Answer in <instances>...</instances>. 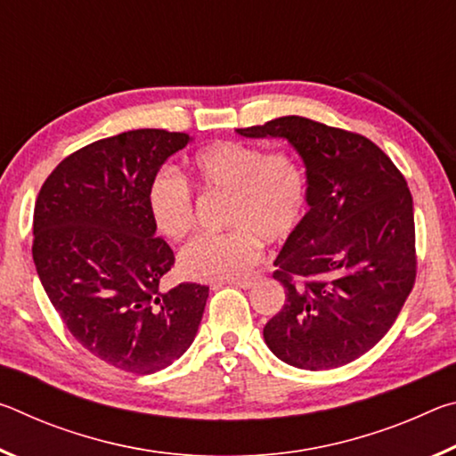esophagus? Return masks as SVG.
Segmentation results:
<instances>
[{
	"label": "esophagus",
	"instance_id": "1",
	"mask_svg": "<svg viewBox=\"0 0 456 456\" xmlns=\"http://www.w3.org/2000/svg\"><path fill=\"white\" fill-rule=\"evenodd\" d=\"M256 277H247V280H231V281H227V283H217V285H213V288H221V285H235V288H241V289H249V288H253V285H256Z\"/></svg>",
	"mask_w": 456,
	"mask_h": 456
}]
</instances>
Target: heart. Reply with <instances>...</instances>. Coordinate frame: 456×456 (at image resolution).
<instances>
[{
  "label": "heart",
  "mask_w": 456,
  "mask_h": 456,
  "mask_svg": "<svg viewBox=\"0 0 456 456\" xmlns=\"http://www.w3.org/2000/svg\"><path fill=\"white\" fill-rule=\"evenodd\" d=\"M191 173L207 192H225V233L199 235L183 247L179 269L187 280L243 277L261 257V239L283 243L297 233L310 207V181L289 151L219 141L191 159ZM146 207L160 235L179 241L195 225V195L173 167L152 175Z\"/></svg>",
  "instance_id": "1"
}]
</instances>
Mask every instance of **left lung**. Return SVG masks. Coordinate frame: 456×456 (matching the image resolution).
I'll return each mask as SVG.
<instances>
[{
	"mask_svg": "<svg viewBox=\"0 0 456 456\" xmlns=\"http://www.w3.org/2000/svg\"><path fill=\"white\" fill-rule=\"evenodd\" d=\"M237 133L288 138L310 181L307 217L275 259L285 304L265 323V344L296 368L350 364L380 342L414 288L406 179L370 138L304 117Z\"/></svg>",
	"mask_w": 456,
	"mask_h": 456,
	"instance_id": "1",
	"label": "left lung"
}]
</instances>
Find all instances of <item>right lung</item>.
Returning <instances> with one entry per match:
<instances>
[{
  "label": "right lung",
  "instance_id": "add662e5",
  "mask_svg": "<svg viewBox=\"0 0 456 456\" xmlns=\"http://www.w3.org/2000/svg\"><path fill=\"white\" fill-rule=\"evenodd\" d=\"M189 141L163 128L102 138L61 160L36 199L32 256L52 305L82 348L125 372L181 358L209 297L199 283L159 288L175 253L146 207L152 175Z\"/></svg>",
  "mask_w": 456,
  "mask_h": 456
}]
</instances>
